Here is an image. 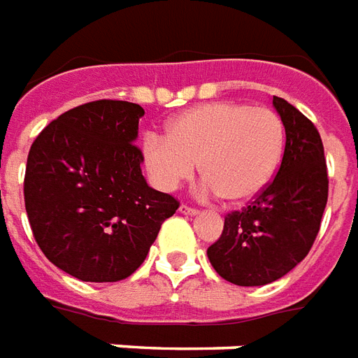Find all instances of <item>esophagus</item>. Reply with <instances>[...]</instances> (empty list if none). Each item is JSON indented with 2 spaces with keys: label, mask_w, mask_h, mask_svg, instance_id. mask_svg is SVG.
I'll list each match as a JSON object with an SVG mask.
<instances>
[{
  "label": "esophagus",
  "mask_w": 358,
  "mask_h": 358,
  "mask_svg": "<svg viewBox=\"0 0 358 358\" xmlns=\"http://www.w3.org/2000/svg\"><path fill=\"white\" fill-rule=\"evenodd\" d=\"M180 213L187 214V216H195V214H199V210H197V208H192V206H187V205H182L180 206Z\"/></svg>",
  "instance_id": "34e87169"
}]
</instances>
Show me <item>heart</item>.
<instances>
[{"label": "heart", "mask_w": 358, "mask_h": 358, "mask_svg": "<svg viewBox=\"0 0 358 358\" xmlns=\"http://www.w3.org/2000/svg\"><path fill=\"white\" fill-rule=\"evenodd\" d=\"M285 153V125L269 108L210 102L169 121L165 138L145 136L144 165L153 184L172 192L199 163L203 193L231 205L258 197L273 180Z\"/></svg>", "instance_id": "obj_1"}]
</instances>
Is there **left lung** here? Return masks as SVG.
<instances>
[{
  "mask_svg": "<svg viewBox=\"0 0 358 358\" xmlns=\"http://www.w3.org/2000/svg\"><path fill=\"white\" fill-rule=\"evenodd\" d=\"M287 144L273 182L241 213L226 216L206 256L222 279L264 287L292 271L313 246L328 199L324 148L309 119L273 96Z\"/></svg>",
  "mask_w": 358,
  "mask_h": 358,
  "instance_id": "1",
  "label": "left lung"
}]
</instances>
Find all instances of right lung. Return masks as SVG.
I'll list each match as a JSON object with an SVG mask.
<instances>
[{"instance_id": "add662e5", "label": "right lung", "mask_w": 358, "mask_h": 358, "mask_svg": "<svg viewBox=\"0 0 358 358\" xmlns=\"http://www.w3.org/2000/svg\"><path fill=\"white\" fill-rule=\"evenodd\" d=\"M142 106L96 100L45 127L28 153L24 203L39 248L87 282L131 277L178 201L148 186Z\"/></svg>"}]
</instances>
